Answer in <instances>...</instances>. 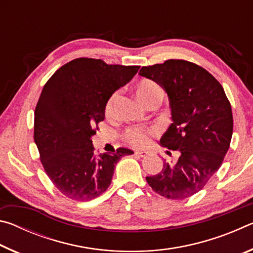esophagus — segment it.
I'll return each mask as SVG.
<instances>
[{"label": "esophagus", "mask_w": 253, "mask_h": 253, "mask_svg": "<svg viewBox=\"0 0 253 253\" xmlns=\"http://www.w3.org/2000/svg\"><path fill=\"white\" fill-rule=\"evenodd\" d=\"M135 155L138 156V157H145V156L147 155V152H145V151H136L135 152Z\"/></svg>", "instance_id": "esophagus-1"}]
</instances>
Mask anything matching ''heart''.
<instances>
[{
    "label": "heart",
    "mask_w": 253,
    "mask_h": 253,
    "mask_svg": "<svg viewBox=\"0 0 253 253\" xmlns=\"http://www.w3.org/2000/svg\"><path fill=\"white\" fill-rule=\"evenodd\" d=\"M137 97L139 98V100L145 104L148 100L153 99V98L160 97L162 98V90L156 83H154L152 80H142L137 85L136 89ZM118 98V92H114L113 95L107 101L106 104V115L107 116H111L114 114L115 110V104H116V100ZM153 132L152 129H148V128H143V127H131L128 128L125 131V139L128 143L131 145H135V146H143V145L148 143L149 135Z\"/></svg>",
    "instance_id": "b5f03b06"
}]
</instances>
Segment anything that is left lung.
I'll return each instance as SVG.
<instances>
[{
  "label": "left lung",
  "instance_id": "8db88e82",
  "mask_svg": "<svg viewBox=\"0 0 253 253\" xmlns=\"http://www.w3.org/2000/svg\"><path fill=\"white\" fill-rule=\"evenodd\" d=\"M139 76L155 81L168 93L172 124L162 146L175 151V161L163 162L148 185L164 198L183 200L198 193L217 172L230 147L233 117L224 89L204 68L170 59L143 67Z\"/></svg>",
  "mask_w": 253,
  "mask_h": 253
}]
</instances>
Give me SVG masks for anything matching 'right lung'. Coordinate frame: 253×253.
I'll list each match as a JSON object with an SVG mask.
<instances>
[{"label":"right lung","instance_id":"right-lung-1","mask_svg":"<svg viewBox=\"0 0 253 253\" xmlns=\"http://www.w3.org/2000/svg\"><path fill=\"white\" fill-rule=\"evenodd\" d=\"M138 69L79 58L55 71L42 89L34 111V143L46 175L69 199L98 198L109 187L117 162L134 154L118 148L97 157L91 137L105 119L110 96Z\"/></svg>","mask_w":253,"mask_h":253}]
</instances>
